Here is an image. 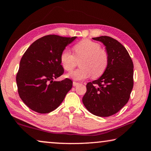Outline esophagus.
Segmentation results:
<instances>
[{
	"instance_id": "obj_1",
	"label": "esophagus",
	"mask_w": 151,
	"mask_h": 151,
	"mask_svg": "<svg viewBox=\"0 0 151 151\" xmlns=\"http://www.w3.org/2000/svg\"><path fill=\"white\" fill-rule=\"evenodd\" d=\"M73 86H76L78 85H79V83H76V82H75V81H74L73 83Z\"/></svg>"
}]
</instances>
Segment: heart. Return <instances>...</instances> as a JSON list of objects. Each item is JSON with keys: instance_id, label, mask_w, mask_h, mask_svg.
Wrapping results in <instances>:
<instances>
[{"instance_id": "heart-1", "label": "heart", "mask_w": 151, "mask_h": 151, "mask_svg": "<svg viewBox=\"0 0 151 151\" xmlns=\"http://www.w3.org/2000/svg\"><path fill=\"white\" fill-rule=\"evenodd\" d=\"M75 55L68 48L64 49L60 54V60L64 69L72 71L80 61L81 68L68 74L67 76L73 80L81 81L92 75L93 78L101 76L106 70L109 57L105 51L101 49L98 43L90 40H83L73 47Z\"/></svg>"}]
</instances>
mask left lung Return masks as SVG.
Here are the masks:
<instances>
[{"label":"left lung","instance_id":"1","mask_svg":"<svg viewBox=\"0 0 151 151\" xmlns=\"http://www.w3.org/2000/svg\"><path fill=\"white\" fill-rule=\"evenodd\" d=\"M93 39L105 46L109 63L100 78L87 83L83 103L94 115L106 117L116 114L129 100L133 88V63L118 40L107 36Z\"/></svg>","mask_w":151,"mask_h":151}]
</instances>
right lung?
Masks as SVG:
<instances>
[{
    "mask_svg": "<svg viewBox=\"0 0 151 151\" xmlns=\"http://www.w3.org/2000/svg\"><path fill=\"white\" fill-rule=\"evenodd\" d=\"M76 38L45 36L33 42L22 56L16 78L18 92L32 111L41 114L54 111L72 88L69 78L61 81L54 79L64 73L61 52Z\"/></svg>",
    "mask_w": 151,
    "mask_h": 151,
    "instance_id": "add662e5",
    "label": "right lung"
}]
</instances>
